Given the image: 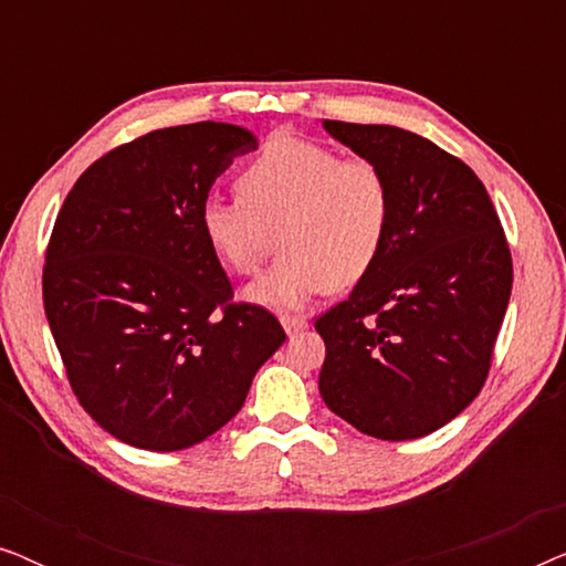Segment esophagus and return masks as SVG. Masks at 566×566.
<instances>
[{
	"mask_svg": "<svg viewBox=\"0 0 566 566\" xmlns=\"http://www.w3.org/2000/svg\"><path fill=\"white\" fill-rule=\"evenodd\" d=\"M281 324L289 335H298V332H304L308 327V322L304 319V316H293V314H283Z\"/></svg>",
	"mask_w": 566,
	"mask_h": 566,
	"instance_id": "obj_1",
	"label": "esophagus"
}]
</instances>
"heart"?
<instances>
[{
	"label": "heart",
	"instance_id": "b5f03b06",
	"mask_svg": "<svg viewBox=\"0 0 566 566\" xmlns=\"http://www.w3.org/2000/svg\"><path fill=\"white\" fill-rule=\"evenodd\" d=\"M237 192L200 206V231L234 275L258 273L275 234L281 258L244 291L260 306L298 308L324 291L353 289L389 234L384 169L308 138H270L239 172Z\"/></svg>",
	"mask_w": 566,
	"mask_h": 566
}]
</instances>
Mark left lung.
I'll use <instances>...</instances> for the list:
<instances>
[{"mask_svg": "<svg viewBox=\"0 0 566 566\" xmlns=\"http://www.w3.org/2000/svg\"><path fill=\"white\" fill-rule=\"evenodd\" d=\"M322 126L391 185L376 265L314 324L327 347L322 399L366 436L422 438L461 415L490 374L513 289L505 231L474 169L428 138Z\"/></svg>", "mask_w": 566, "mask_h": 566, "instance_id": "left-lung-1", "label": "left lung"}]
</instances>
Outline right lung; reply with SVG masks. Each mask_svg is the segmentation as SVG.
<instances>
[{"mask_svg":"<svg viewBox=\"0 0 566 566\" xmlns=\"http://www.w3.org/2000/svg\"><path fill=\"white\" fill-rule=\"evenodd\" d=\"M258 138L231 123L151 130L84 169L45 250L43 306L92 420L144 451H182L242 409L283 345L268 308L231 304L200 206Z\"/></svg>","mask_w":566,"mask_h":566,"instance_id":"add662e5","label":"right lung"}]
</instances>
